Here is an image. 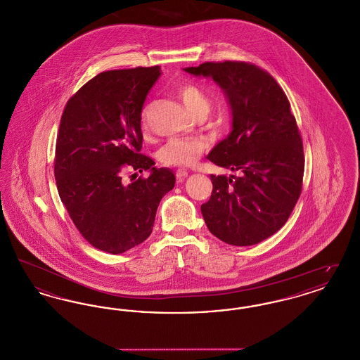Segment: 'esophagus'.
Instances as JSON below:
<instances>
[{
	"mask_svg": "<svg viewBox=\"0 0 360 360\" xmlns=\"http://www.w3.org/2000/svg\"><path fill=\"white\" fill-rule=\"evenodd\" d=\"M188 175V172L186 169H178V170L175 172V176H176V179H178V181H181V182H182Z\"/></svg>",
	"mask_w": 360,
	"mask_h": 360,
	"instance_id": "esophagus-1",
	"label": "esophagus"
}]
</instances>
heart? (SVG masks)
<instances>
[{
  "label": "heart",
  "instance_id": "heart-1",
  "mask_svg": "<svg viewBox=\"0 0 360 360\" xmlns=\"http://www.w3.org/2000/svg\"><path fill=\"white\" fill-rule=\"evenodd\" d=\"M178 94L193 115L207 112L210 100L205 91L193 82H185L178 87ZM141 127L147 128V109L141 113ZM206 141L201 137H172L159 151V159L166 166H193L205 153Z\"/></svg>",
  "mask_w": 360,
  "mask_h": 360
}]
</instances>
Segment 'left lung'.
I'll use <instances>...</instances> for the list:
<instances>
[{"mask_svg":"<svg viewBox=\"0 0 360 360\" xmlns=\"http://www.w3.org/2000/svg\"><path fill=\"white\" fill-rule=\"evenodd\" d=\"M212 77L228 97L232 132L207 155L240 176L210 175L201 205L209 231L232 245H254L289 220L302 191L304 147L290 103L274 78L254 63L205 62L185 69Z\"/></svg>","mask_w":360,"mask_h":360,"instance_id":"8db88e82","label":"left lung"}]
</instances>
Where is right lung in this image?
Returning <instances> with one entry per match:
<instances>
[{"label": "right lung", "instance_id": "add662e5", "mask_svg": "<svg viewBox=\"0 0 360 360\" xmlns=\"http://www.w3.org/2000/svg\"><path fill=\"white\" fill-rule=\"evenodd\" d=\"M159 75V66L100 72L60 119L53 162L59 197L84 239L113 255L151 235L158 205L175 185L172 172L140 154L141 109ZM147 169L150 177L122 179Z\"/></svg>", "mask_w": 360, "mask_h": 360}]
</instances>
